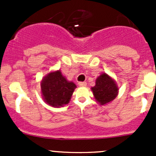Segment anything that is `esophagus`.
Listing matches in <instances>:
<instances>
[{"label":"esophagus","mask_w":156,"mask_h":156,"mask_svg":"<svg viewBox=\"0 0 156 156\" xmlns=\"http://www.w3.org/2000/svg\"><path fill=\"white\" fill-rule=\"evenodd\" d=\"M78 85H79L80 87H86V86H87V83L86 82H79L78 83Z\"/></svg>","instance_id":"obj_1"}]
</instances>
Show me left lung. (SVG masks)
Here are the masks:
<instances>
[{
  "instance_id": "left-lung-1",
  "label": "left lung",
  "mask_w": 156,
  "mask_h": 156,
  "mask_svg": "<svg viewBox=\"0 0 156 156\" xmlns=\"http://www.w3.org/2000/svg\"><path fill=\"white\" fill-rule=\"evenodd\" d=\"M91 90L99 104L106 105L117 97L119 88L113 78L103 73L97 78L96 85L91 87Z\"/></svg>"
}]
</instances>
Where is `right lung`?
<instances>
[{"label": "right lung", "instance_id": "1", "mask_svg": "<svg viewBox=\"0 0 156 156\" xmlns=\"http://www.w3.org/2000/svg\"><path fill=\"white\" fill-rule=\"evenodd\" d=\"M76 87L72 81H67L59 70L50 72L41 83L44 100L53 107L68 104Z\"/></svg>", "mask_w": 156, "mask_h": 156}]
</instances>
